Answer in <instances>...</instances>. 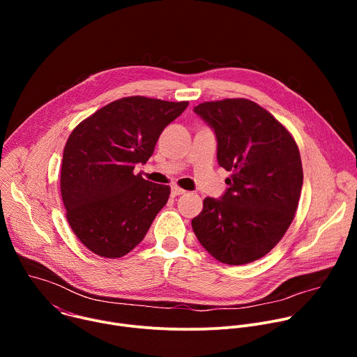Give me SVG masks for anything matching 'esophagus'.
Here are the masks:
<instances>
[{
	"mask_svg": "<svg viewBox=\"0 0 357 357\" xmlns=\"http://www.w3.org/2000/svg\"><path fill=\"white\" fill-rule=\"evenodd\" d=\"M186 190H183V189H181L179 186H172V196L175 197V196H179V195H183Z\"/></svg>",
	"mask_w": 357,
	"mask_h": 357,
	"instance_id": "esophagus-1",
	"label": "esophagus"
}]
</instances>
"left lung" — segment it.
Listing matches in <instances>:
<instances>
[{
  "mask_svg": "<svg viewBox=\"0 0 357 357\" xmlns=\"http://www.w3.org/2000/svg\"><path fill=\"white\" fill-rule=\"evenodd\" d=\"M218 139V162L231 172L220 199L205 197L192 229L211 256L229 266L270 252L294 220L302 181L299 149L267 110L247 98L193 109Z\"/></svg>",
  "mask_w": 357,
  "mask_h": 357,
  "instance_id": "left-lung-1",
  "label": "left lung"
}]
</instances>
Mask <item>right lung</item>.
I'll use <instances>...</instances> for the list:
<instances>
[{
	"label": "right lung",
	"mask_w": 357,
	"mask_h": 357,
	"mask_svg": "<svg viewBox=\"0 0 357 357\" xmlns=\"http://www.w3.org/2000/svg\"><path fill=\"white\" fill-rule=\"evenodd\" d=\"M188 105L124 97L97 110L69 135L61 171L66 219L97 256H126L167 205L171 188L132 171L149 160L164 128Z\"/></svg>",
	"instance_id": "1"
}]
</instances>
